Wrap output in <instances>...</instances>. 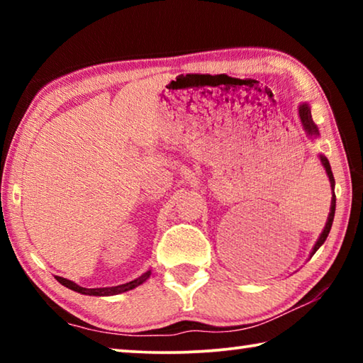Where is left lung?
Returning <instances> with one entry per match:
<instances>
[{
	"label": "left lung",
	"instance_id": "obj_1",
	"mask_svg": "<svg viewBox=\"0 0 363 363\" xmlns=\"http://www.w3.org/2000/svg\"><path fill=\"white\" fill-rule=\"evenodd\" d=\"M299 116H301V123H303V126H304L306 133H307V134H311V136H317V134H318V130H317L315 123L312 121L311 108H309V106H307V104H303V106L299 107ZM320 160H322V164L325 167V169H327V174H328V177H330L331 187H335V177H333V173H331V168H330V163H328L327 157L320 155ZM335 208H336V195L333 194V199H331V208H330L328 220H327V224H325V229H323V232L320 233V237H318V240H317V243H315L314 250H312V255H314L315 251L322 247L323 242L327 240V237H328V233H330V229H331V224H333Z\"/></svg>",
	"mask_w": 363,
	"mask_h": 363
}]
</instances>
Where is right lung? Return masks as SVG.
Listing matches in <instances>:
<instances>
[{
    "label": "right lung",
    "mask_w": 363,
    "mask_h": 363,
    "mask_svg": "<svg viewBox=\"0 0 363 363\" xmlns=\"http://www.w3.org/2000/svg\"><path fill=\"white\" fill-rule=\"evenodd\" d=\"M149 277H150V270H149V272L140 275L139 279L130 281V284L118 285V286H108V288H83V286L73 284V281L67 280L64 277H57V281H59V284H62L64 286L70 288V290L78 291L82 294H89V296H112V294H118V293H125L128 290H133V288H136L140 284H144V281Z\"/></svg>",
    "instance_id": "obj_1"
}]
</instances>
